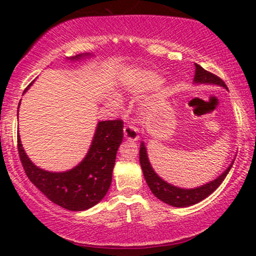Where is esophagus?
<instances>
[{
    "mask_svg": "<svg viewBox=\"0 0 256 256\" xmlns=\"http://www.w3.org/2000/svg\"><path fill=\"white\" fill-rule=\"evenodd\" d=\"M124 138L127 141L135 142L138 140V129H136L135 127H132V126H126V127L124 128Z\"/></svg>",
    "mask_w": 256,
    "mask_h": 256,
    "instance_id": "34e87169",
    "label": "esophagus"
}]
</instances>
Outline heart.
Segmentation results:
<instances>
[{"mask_svg": "<svg viewBox=\"0 0 256 256\" xmlns=\"http://www.w3.org/2000/svg\"><path fill=\"white\" fill-rule=\"evenodd\" d=\"M138 84L142 87H152L155 85V84H157V78L152 74H143L141 78L138 79ZM110 102L113 104V106H116L118 104V101L113 99L110 100Z\"/></svg>", "mask_w": 256, "mask_h": 256, "instance_id": "heart-1", "label": "heart"}]
</instances>
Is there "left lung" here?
<instances>
[{
  "label": "left lung",
  "instance_id": "1",
  "mask_svg": "<svg viewBox=\"0 0 256 256\" xmlns=\"http://www.w3.org/2000/svg\"><path fill=\"white\" fill-rule=\"evenodd\" d=\"M194 84H206V85H218L222 86L224 88H227L226 84L222 82L219 76H216L213 73L206 71L202 68L200 65L194 64ZM140 163H141V168L143 171V176L146 178V184L155 197H157L160 200L166 202L168 205L174 206V208H188V206L194 205L197 202H202V199L208 197L212 192L216 190V188L222 183V180H225L227 174L230 172V168H232L234 160L232 163L230 164V166L224 171V172L208 183L204 185H200L198 188H183L171 185L168 182L163 180L158 174L155 172V170L152 169V164L149 162L148 154H146V149L144 146V142H141L140 146Z\"/></svg>",
  "mask_w": 256,
  "mask_h": 256
}]
</instances>
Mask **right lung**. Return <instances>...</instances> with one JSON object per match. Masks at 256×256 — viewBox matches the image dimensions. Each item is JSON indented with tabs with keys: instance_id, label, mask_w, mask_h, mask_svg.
<instances>
[{
	"instance_id": "1",
	"label": "right lung",
	"mask_w": 256,
	"mask_h": 256,
	"mask_svg": "<svg viewBox=\"0 0 256 256\" xmlns=\"http://www.w3.org/2000/svg\"><path fill=\"white\" fill-rule=\"evenodd\" d=\"M86 57H90V54H80L70 59L79 60ZM122 138L124 121L98 122L85 158L71 170L62 172H51L34 166L24 152L20 134L17 135V146L26 176L38 190L62 208L85 211L96 205L106 196L112 183L115 158Z\"/></svg>"
}]
</instances>
